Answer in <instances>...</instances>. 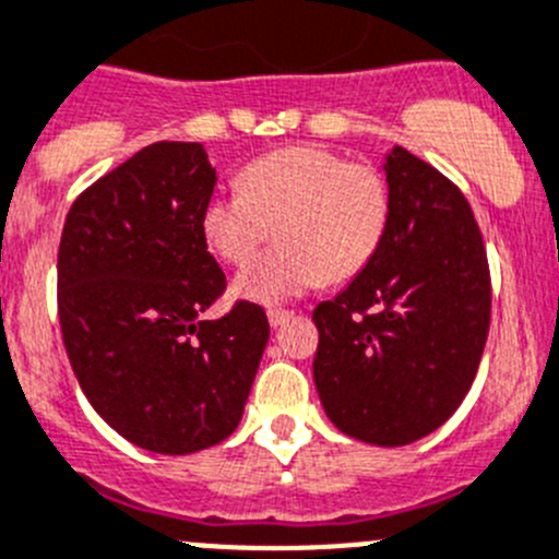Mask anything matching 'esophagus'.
Instances as JSON below:
<instances>
[{
    "label": "esophagus",
    "instance_id": "esophagus-1",
    "mask_svg": "<svg viewBox=\"0 0 559 559\" xmlns=\"http://www.w3.org/2000/svg\"><path fill=\"white\" fill-rule=\"evenodd\" d=\"M289 317H292V311H286V308H270L267 311V319L273 328H281L284 322H289Z\"/></svg>",
    "mask_w": 559,
    "mask_h": 559
}]
</instances>
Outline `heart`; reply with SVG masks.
I'll return each mask as SVG.
<instances>
[{
	"instance_id": "obj_1",
	"label": "heart",
	"mask_w": 559,
	"mask_h": 559,
	"mask_svg": "<svg viewBox=\"0 0 559 559\" xmlns=\"http://www.w3.org/2000/svg\"><path fill=\"white\" fill-rule=\"evenodd\" d=\"M390 221V188L379 169L349 164L317 144H300L253 160L240 188L204 202L202 235L210 251L246 264L278 235L281 248L253 259L235 278L242 300H292L324 278L346 281L377 253Z\"/></svg>"
}]
</instances>
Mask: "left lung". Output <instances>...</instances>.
Masks as SVG:
<instances>
[{"instance_id": "8db88e82", "label": "left lung", "mask_w": 559, "mask_h": 559, "mask_svg": "<svg viewBox=\"0 0 559 559\" xmlns=\"http://www.w3.org/2000/svg\"><path fill=\"white\" fill-rule=\"evenodd\" d=\"M390 221L371 262L313 308V382L338 431L399 448L440 429L467 395L491 317L484 237L445 175L393 147Z\"/></svg>"}]
</instances>
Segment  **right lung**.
<instances>
[{
	"mask_svg": "<svg viewBox=\"0 0 559 559\" xmlns=\"http://www.w3.org/2000/svg\"><path fill=\"white\" fill-rule=\"evenodd\" d=\"M215 169L197 142H158L92 182L57 259L62 341L97 415L133 445L186 456L240 426L270 324L257 302L202 319L226 275L202 235Z\"/></svg>",
	"mask_w": 559,
	"mask_h": 559,
	"instance_id": "add662e5",
	"label": "right lung"
}]
</instances>
